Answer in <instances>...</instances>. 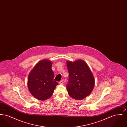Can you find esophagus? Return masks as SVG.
Segmentation results:
<instances>
[{
    "label": "esophagus",
    "instance_id": "esophagus-1",
    "mask_svg": "<svg viewBox=\"0 0 127 127\" xmlns=\"http://www.w3.org/2000/svg\"><path fill=\"white\" fill-rule=\"evenodd\" d=\"M60 84H63V80H61V81H60Z\"/></svg>",
    "mask_w": 127,
    "mask_h": 127
}]
</instances>
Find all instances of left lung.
I'll return each mask as SVG.
<instances>
[{"instance_id":"left-lung-1","label":"left lung","mask_w":127,"mask_h":127,"mask_svg":"<svg viewBox=\"0 0 127 127\" xmlns=\"http://www.w3.org/2000/svg\"><path fill=\"white\" fill-rule=\"evenodd\" d=\"M69 73L66 90L68 95L76 100H82L89 96L95 85L93 73L86 62L82 60L66 61Z\"/></svg>"}]
</instances>
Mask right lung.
Listing matches in <instances>:
<instances>
[{"instance_id": "right-lung-1", "label": "right lung", "mask_w": 127, "mask_h": 127, "mask_svg": "<svg viewBox=\"0 0 127 127\" xmlns=\"http://www.w3.org/2000/svg\"><path fill=\"white\" fill-rule=\"evenodd\" d=\"M52 62L44 59L39 61L31 70L28 79V87L31 95L37 99L45 100L51 97L57 85L54 81Z\"/></svg>"}]
</instances>
